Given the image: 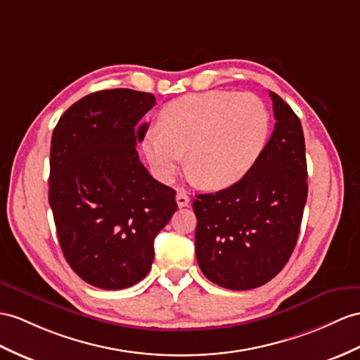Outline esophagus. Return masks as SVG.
<instances>
[{"label": "esophagus", "instance_id": "obj_1", "mask_svg": "<svg viewBox=\"0 0 360 360\" xmlns=\"http://www.w3.org/2000/svg\"><path fill=\"white\" fill-rule=\"evenodd\" d=\"M175 201H177L179 207H186L189 205L191 198L188 197V194H186L185 191H180V192H177V195H175Z\"/></svg>", "mask_w": 360, "mask_h": 360}]
</instances>
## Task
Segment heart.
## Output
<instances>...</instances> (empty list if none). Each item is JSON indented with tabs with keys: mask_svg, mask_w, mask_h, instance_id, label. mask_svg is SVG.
Returning <instances> with one entry per match:
<instances>
[{
	"mask_svg": "<svg viewBox=\"0 0 360 360\" xmlns=\"http://www.w3.org/2000/svg\"><path fill=\"white\" fill-rule=\"evenodd\" d=\"M148 131L143 151L153 172L169 181L186 153V168L201 186L224 189L246 175L264 150L270 116L250 93L212 90L168 102Z\"/></svg>",
	"mask_w": 360,
	"mask_h": 360,
	"instance_id": "1",
	"label": "heart"
}]
</instances>
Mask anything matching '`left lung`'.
Instances as JSON below:
<instances>
[{"label": "left lung", "instance_id": "left-lung-1", "mask_svg": "<svg viewBox=\"0 0 360 360\" xmlns=\"http://www.w3.org/2000/svg\"><path fill=\"white\" fill-rule=\"evenodd\" d=\"M275 129L257 163L235 185L198 194L195 255L203 275L231 290L264 285L287 264L307 201L305 142L300 117L270 91Z\"/></svg>", "mask_w": 360, "mask_h": 360}]
</instances>
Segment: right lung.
Returning a JSON list of instances; mask_svg holds the SVG:
<instances>
[{
  "label": "right lung",
  "instance_id": "1",
  "mask_svg": "<svg viewBox=\"0 0 360 360\" xmlns=\"http://www.w3.org/2000/svg\"><path fill=\"white\" fill-rule=\"evenodd\" d=\"M155 105L151 93L114 89L73 103L51 137L49 203L68 266L85 283L120 290L148 275L154 238L177 210L175 191L136 151Z\"/></svg>",
  "mask_w": 360,
  "mask_h": 360
}]
</instances>
